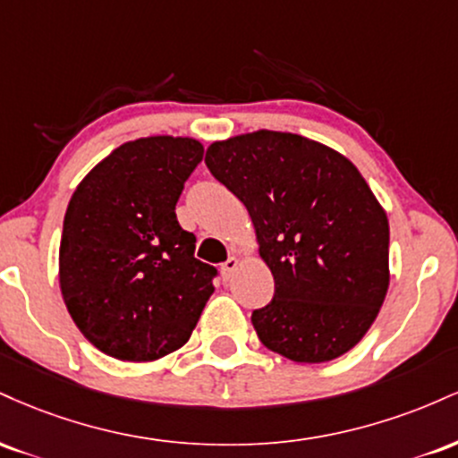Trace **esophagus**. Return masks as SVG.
Masks as SVG:
<instances>
[{"mask_svg":"<svg viewBox=\"0 0 458 458\" xmlns=\"http://www.w3.org/2000/svg\"><path fill=\"white\" fill-rule=\"evenodd\" d=\"M239 269V259H236V256H230L228 260L224 262L222 265V276H224V280H230V277H233V273Z\"/></svg>","mask_w":458,"mask_h":458,"instance_id":"esophagus-1","label":"esophagus"}]
</instances>
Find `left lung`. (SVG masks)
Listing matches in <instances>:
<instances>
[{
	"instance_id": "1",
	"label": "left lung",
	"mask_w": 458,
	"mask_h": 458,
	"mask_svg": "<svg viewBox=\"0 0 458 458\" xmlns=\"http://www.w3.org/2000/svg\"><path fill=\"white\" fill-rule=\"evenodd\" d=\"M204 161L245 204L276 280L251 314L260 343L301 364L353 349L390 286L387 213L360 170L320 141L267 129L213 141Z\"/></svg>"
}]
</instances>
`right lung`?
I'll use <instances>...</instances> for the list:
<instances>
[{
  "label": "right lung",
  "mask_w": 458,
  "mask_h": 458,
  "mask_svg": "<svg viewBox=\"0 0 458 458\" xmlns=\"http://www.w3.org/2000/svg\"><path fill=\"white\" fill-rule=\"evenodd\" d=\"M193 138L124 141L79 182L64 215L60 291L105 355L155 361L181 349L213 295L217 271L193 256L176 202L202 161Z\"/></svg>",
  "instance_id": "obj_1"
}]
</instances>
